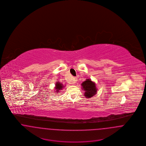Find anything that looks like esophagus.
I'll return each mask as SVG.
<instances>
[{
  "label": "esophagus",
  "mask_w": 146,
  "mask_h": 146,
  "mask_svg": "<svg viewBox=\"0 0 146 146\" xmlns=\"http://www.w3.org/2000/svg\"><path fill=\"white\" fill-rule=\"evenodd\" d=\"M76 77H73V82H72V84H75L76 83Z\"/></svg>",
  "instance_id": "esophagus-1"
}]
</instances>
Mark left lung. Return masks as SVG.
Wrapping results in <instances>:
<instances>
[{
	"mask_svg": "<svg viewBox=\"0 0 146 146\" xmlns=\"http://www.w3.org/2000/svg\"><path fill=\"white\" fill-rule=\"evenodd\" d=\"M82 88L84 90V95L87 98L92 97L97 92V89L96 88L95 84L91 82L90 79H87L82 84Z\"/></svg>",
	"mask_w": 146,
	"mask_h": 146,
	"instance_id": "1",
	"label": "left lung"
}]
</instances>
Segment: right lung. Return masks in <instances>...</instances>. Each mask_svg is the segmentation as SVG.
<instances>
[{
  "label": "right lung",
  "mask_w": 146,
  "mask_h": 146,
  "mask_svg": "<svg viewBox=\"0 0 146 146\" xmlns=\"http://www.w3.org/2000/svg\"><path fill=\"white\" fill-rule=\"evenodd\" d=\"M62 88L63 85L62 84H61V83H60L58 82H57V83H56V91H57V92L60 91V90L62 89Z\"/></svg>",
  "instance_id": "1"
}]
</instances>
